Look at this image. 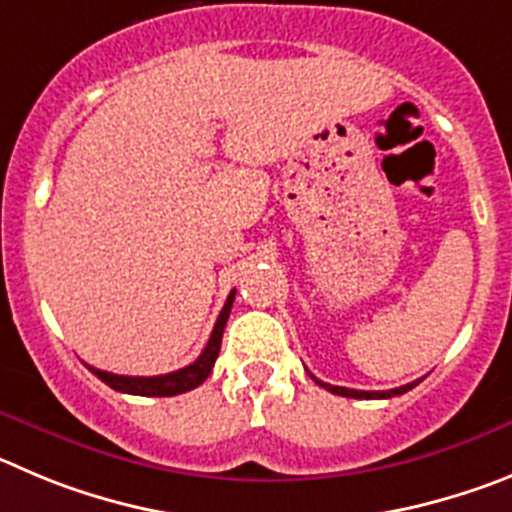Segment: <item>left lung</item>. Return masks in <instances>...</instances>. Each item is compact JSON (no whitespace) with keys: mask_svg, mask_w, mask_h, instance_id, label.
<instances>
[{"mask_svg":"<svg viewBox=\"0 0 512 512\" xmlns=\"http://www.w3.org/2000/svg\"><path fill=\"white\" fill-rule=\"evenodd\" d=\"M313 377V375H311ZM313 382L316 385H321V388L331 390L334 395H344V398H393V395H403L408 393L411 388H416L418 382H408V385H400V388H393V390H352V388H339V385H329V382H321L319 377H313Z\"/></svg>","mask_w":512,"mask_h":512,"instance_id":"8db88e82","label":"left lung"}]
</instances>
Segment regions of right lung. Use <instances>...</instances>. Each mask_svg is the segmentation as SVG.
Masks as SVG:
<instances>
[{
  "label": "right lung",
  "instance_id": "right-lung-1",
  "mask_svg": "<svg viewBox=\"0 0 512 512\" xmlns=\"http://www.w3.org/2000/svg\"><path fill=\"white\" fill-rule=\"evenodd\" d=\"M234 303V290L229 293L227 303H224L219 319H216L214 331L209 336V344L204 347V352L199 354L196 362H191L188 367L176 372H168V375H155V377H132V375H114V372L96 370V367H89L101 382H107L112 390H119V393H130V395H145V398H168V395H181L188 393V390L199 388L201 382L211 375V367H214L216 357H219V349H222V334L224 326H227L229 311H232Z\"/></svg>",
  "mask_w": 512,
  "mask_h": 512
}]
</instances>
